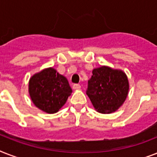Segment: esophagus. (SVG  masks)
<instances>
[{
	"instance_id": "1",
	"label": "esophagus",
	"mask_w": 157,
	"mask_h": 157,
	"mask_svg": "<svg viewBox=\"0 0 157 157\" xmlns=\"http://www.w3.org/2000/svg\"><path fill=\"white\" fill-rule=\"evenodd\" d=\"M72 89L73 90H80L81 89V86L79 84H74L73 86H72Z\"/></svg>"
}]
</instances>
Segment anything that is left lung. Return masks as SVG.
I'll list each match as a JSON object with an SVG mask.
<instances>
[{"mask_svg": "<svg viewBox=\"0 0 157 157\" xmlns=\"http://www.w3.org/2000/svg\"><path fill=\"white\" fill-rule=\"evenodd\" d=\"M88 81L87 95L97 112L109 114L116 112L125 101L129 81L124 71L107 66L94 68Z\"/></svg>", "mask_w": 157, "mask_h": 157, "instance_id": "obj_1", "label": "left lung"}]
</instances>
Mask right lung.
Segmentation results:
<instances>
[{
	"mask_svg": "<svg viewBox=\"0 0 157 157\" xmlns=\"http://www.w3.org/2000/svg\"><path fill=\"white\" fill-rule=\"evenodd\" d=\"M28 92L36 107L53 114L66 103L72 90L65 76L49 67L31 77Z\"/></svg>",
	"mask_w": 157,
	"mask_h": 157,
	"instance_id": "obj_1",
	"label": "right lung"
}]
</instances>
